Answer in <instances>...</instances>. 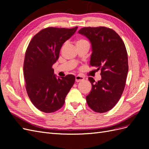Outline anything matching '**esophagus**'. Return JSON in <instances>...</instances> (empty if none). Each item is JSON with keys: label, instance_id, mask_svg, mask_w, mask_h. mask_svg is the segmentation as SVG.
<instances>
[{"label": "esophagus", "instance_id": "esophagus-1", "mask_svg": "<svg viewBox=\"0 0 149 149\" xmlns=\"http://www.w3.org/2000/svg\"><path fill=\"white\" fill-rule=\"evenodd\" d=\"M75 79H76V82H81V81H83L84 79V78L82 76L78 75V76H76Z\"/></svg>", "mask_w": 149, "mask_h": 149}]
</instances>
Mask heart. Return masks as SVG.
Listing matches in <instances>:
<instances>
[{
  "label": "heart",
  "instance_id": "b5f03b06",
  "mask_svg": "<svg viewBox=\"0 0 149 149\" xmlns=\"http://www.w3.org/2000/svg\"><path fill=\"white\" fill-rule=\"evenodd\" d=\"M82 41H84V40H79L78 42H82Z\"/></svg>",
  "mask_w": 149,
  "mask_h": 149
}]
</instances>
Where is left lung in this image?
I'll return each mask as SVG.
<instances>
[{
	"instance_id": "left-lung-1",
	"label": "left lung",
	"mask_w": 149,
	"mask_h": 149,
	"mask_svg": "<svg viewBox=\"0 0 149 149\" xmlns=\"http://www.w3.org/2000/svg\"><path fill=\"white\" fill-rule=\"evenodd\" d=\"M78 33L91 43L90 66L101 70V79L96 82L89 77L92 85L86 96L89 107L96 112H106L116 104L122 96L128 73V57L123 40L111 29L84 27Z\"/></svg>"
}]
</instances>
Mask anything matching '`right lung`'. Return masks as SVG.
<instances>
[{
  "label": "right lung",
  "instance_id": "1",
  "mask_svg": "<svg viewBox=\"0 0 149 149\" xmlns=\"http://www.w3.org/2000/svg\"><path fill=\"white\" fill-rule=\"evenodd\" d=\"M78 29L48 27L31 40L24 63L25 88L33 104L47 113L63 106L65 97L75 81L72 74L56 78L53 65L59 58L61 48Z\"/></svg>",
  "mask_w": 149,
  "mask_h": 149
}]
</instances>
